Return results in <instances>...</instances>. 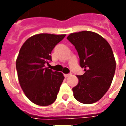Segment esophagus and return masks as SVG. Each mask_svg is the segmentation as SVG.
Masks as SVG:
<instances>
[{
    "label": "esophagus",
    "mask_w": 126,
    "mask_h": 126,
    "mask_svg": "<svg viewBox=\"0 0 126 126\" xmlns=\"http://www.w3.org/2000/svg\"><path fill=\"white\" fill-rule=\"evenodd\" d=\"M64 76H65V77H69V76H71V74H65V75H64Z\"/></svg>",
    "instance_id": "obj_1"
}]
</instances>
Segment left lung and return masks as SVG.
Wrapping results in <instances>:
<instances>
[{
	"mask_svg": "<svg viewBox=\"0 0 126 126\" xmlns=\"http://www.w3.org/2000/svg\"><path fill=\"white\" fill-rule=\"evenodd\" d=\"M67 39L78 52L85 73L77 76L78 84L72 88L74 98L84 104L99 100L111 84L116 62L110 44L98 33L82 31L70 33Z\"/></svg>",
	"mask_w": 126,
	"mask_h": 126,
	"instance_id": "obj_1",
	"label": "left lung"
}]
</instances>
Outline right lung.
Instances as JSON below:
<instances>
[{
  "mask_svg": "<svg viewBox=\"0 0 126 126\" xmlns=\"http://www.w3.org/2000/svg\"><path fill=\"white\" fill-rule=\"evenodd\" d=\"M65 34L38 33L30 37L21 47L16 69L21 89L29 100L37 105L54 103L64 76L45 64L51 60V52Z\"/></svg>",
  "mask_w": 126,
  "mask_h": 126,
  "instance_id": "add662e5",
  "label": "right lung"
}]
</instances>
